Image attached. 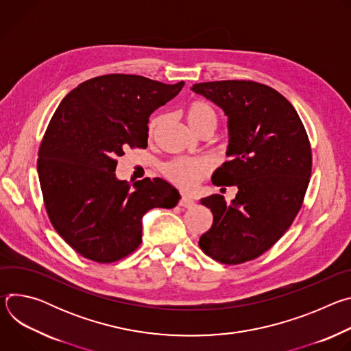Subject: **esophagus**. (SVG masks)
I'll return each mask as SVG.
<instances>
[{"mask_svg": "<svg viewBox=\"0 0 351 351\" xmlns=\"http://www.w3.org/2000/svg\"><path fill=\"white\" fill-rule=\"evenodd\" d=\"M194 203H195V202H194L193 197H190V195H187V194H182L179 206H180V207H184V208H190V207L194 206Z\"/></svg>", "mask_w": 351, "mask_h": 351, "instance_id": "esophagus-1", "label": "esophagus"}]
</instances>
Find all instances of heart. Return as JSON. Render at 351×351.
Here are the masks:
<instances>
[{"label": "heart", "instance_id": "obj_1", "mask_svg": "<svg viewBox=\"0 0 351 351\" xmlns=\"http://www.w3.org/2000/svg\"><path fill=\"white\" fill-rule=\"evenodd\" d=\"M186 121L190 129L195 133L206 129H215L218 122V115L214 107L203 101V99H194L186 108ZM162 123V117L157 115L148 122V136L153 137L160 125ZM213 169V161L208 158H176L164 165L165 176L182 189H193Z\"/></svg>", "mask_w": 351, "mask_h": 351}]
</instances>
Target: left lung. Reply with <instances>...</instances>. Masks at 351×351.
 <instances>
[{"instance_id": "8db88e82", "label": "left lung", "mask_w": 351, "mask_h": 351, "mask_svg": "<svg viewBox=\"0 0 351 351\" xmlns=\"http://www.w3.org/2000/svg\"><path fill=\"white\" fill-rule=\"evenodd\" d=\"M191 90L228 117L229 161L213 183L237 187L230 204L221 194L202 199L214 221L198 245L222 264H243L268 252L302 208L313 167L310 140L294 107L269 86L219 80Z\"/></svg>"}]
</instances>
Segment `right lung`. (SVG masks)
Returning <instances> with one entry per match:
<instances>
[{"label": "right lung", "mask_w": 351, "mask_h": 351, "mask_svg": "<svg viewBox=\"0 0 351 351\" xmlns=\"http://www.w3.org/2000/svg\"><path fill=\"white\" fill-rule=\"evenodd\" d=\"M138 75L93 77L58 106L38 149L37 172L49 221L76 253L95 263L125 258L141 243V218L173 208L180 194L160 178L115 176L125 149L147 147L148 118L179 94Z\"/></svg>", "instance_id": "add662e5"}]
</instances>
